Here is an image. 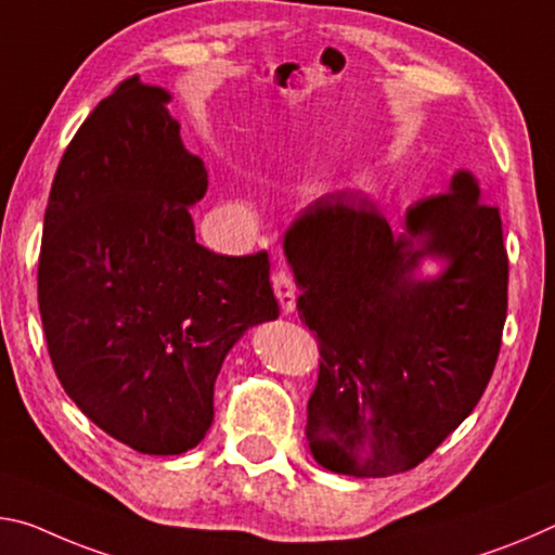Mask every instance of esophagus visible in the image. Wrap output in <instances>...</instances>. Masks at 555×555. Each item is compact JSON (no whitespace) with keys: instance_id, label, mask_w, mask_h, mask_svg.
<instances>
[{"instance_id":"1","label":"esophagus","mask_w":555,"mask_h":555,"mask_svg":"<svg viewBox=\"0 0 555 555\" xmlns=\"http://www.w3.org/2000/svg\"><path fill=\"white\" fill-rule=\"evenodd\" d=\"M272 289H275V297L280 307H283V312L289 314L295 312V299H297V285L293 275H289L287 270L278 268L275 275H272Z\"/></svg>"}]
</instances>
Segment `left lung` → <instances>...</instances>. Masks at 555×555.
I'll list each match as a JSON object with an SVG mask.
<instances>
[{
    "instance_id": "8db88e82",
    "label": "left lung",
    "mask_w": 555,
    "mask_h": 555,
    "mask_svg": "<svg viewBox=\"0 0 555 555\" xmlns=\"http://www.w3.org/2000/svg\"><path fill=\"white\" fill-rule=\"evenodd\" d=\"M302 289L297 312L320 341L307 442L324 469L390 477L413 469L475 411L506 320L502 216L477 179L423 198L393 235L361 192L317 198L285 233ZM423 257L446 260L417 279Z\"/></svg>"
}]
</instances>
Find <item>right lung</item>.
I'll list each match as a JSON object with an SVG mask.
<instances>
[{"label":"right lung","mask_w":555,"mask_h":555,"mask_svg":"<svg viewBox=\"0 0 555 555\" xmlns=\"http://www.w3.org/2000/svg\"><path fill=\"white\" fill-rule=\"evenodd\" d=\"M169 100L140 76L100 100L53 177L39 258V312L63 390L144 455L204 440L225 353L280 314L266 250L233 258L196 243L189 206L208 175Z\"/></svg>","instance_id":"add662e5"}]
</instances>
